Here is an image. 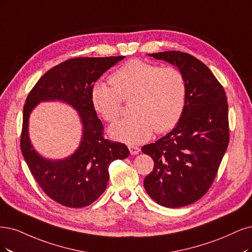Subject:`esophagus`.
I'll use <instances>...</instances> for the list:
<instances>
[{
  "label": "esophagus",
  "instance_id": "obj_1",
  "mask_svg": "<svg viewBox=\"0 0 252 252\" xmlns=\"http://www.w3.org/2000/svg\"><path fill=\"white\" fill-rule=\"evenodd\" d=\"M128 150L132 155H137L139 152H140V148L136 145H128Z\"/></svg>",
  "mask_w": 252,
  "mask_h": 252
}]
</instances>
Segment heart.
<instances>
[{
	"instance_id": "1",
	"label": "heart",
	"mask_w": 252,
	"mask_h": 252,
	"mask_svg": "<svg viewBox=\"0 0 252 252\" xmlns=\"http://www.w3.org/2000/svg\"><path fill=\"white\" fill-rule=\"evenodd\" d=\"M111 85L95 83L91 105L107 123L114 124L123 113V100L129 101L132 115L110 129L112 137L126 143H140L154 134L166 133L180 121L187 100V81L176 67L132 59L115 70Z\"/></svg>"
}]
</instances>
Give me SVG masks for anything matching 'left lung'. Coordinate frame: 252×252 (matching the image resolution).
I'll list each match as a JSON object with an SVG mask.
<instances>
[{
  "instance_id": "1",
  "label": "left lung",
  "mask_w": 252,
  "mask_h": 252,
  "mask_svg": "<svg viewBox=\"0 0 252 252\" xmlns=\"http://www.w3.org/2000/svg\"><path fill=\"white\" fill-rule=\"evenodd\" d=\"M150 56L178 67L188 91L176 126L142 147L155 163L144 188L161 206L181 208L201 198L216 178L229 142L227 98L210 68L192 55L168 51Z\"/></svg>"
}]
</instances>
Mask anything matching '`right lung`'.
Returning a JSON list of instances; mask_svg holds the SVG:
<instances>
[{"mask_svg": "<svg viewBox=\"0 0 252 252\" xmlns=\"http://www.w3.org/2000/svg\"><path fill=\"white\" fill-rule=\"evenodd\" d=\"M117 57H79L64 61L46 71L27 96L21 134L25 161L43 192L64 207L84 208L105 192L109 165L128 157L126 144L108 140L104 126L90 101L94 83L109 68L123 60ZM62 100L79 112L83 137L78 151L64 160L43 159L31 145L27 120L31 111L42 100Z\"/></svg>", "mask_w": 252, "mask_h": 252, "instance_id": "1", "label": "right lung"}]
</instances>
